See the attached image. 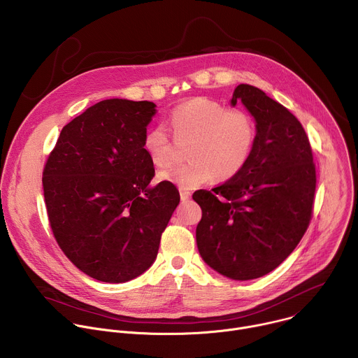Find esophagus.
I'll return each instance as SVG.
<instances>
[{"instance_id":"obj_1","label":"esophagus","mask_w":358,"mask_h":358,"mask_svg":"<svg viewBox=\"0 0 358 358\" xmlns=\"http://www.w3.org/2000/svg\"><path fill=\"white\" fill-rule=\"evenodd\" d=\"M180 196H181V201H188L191 198V192L188 189L180 188Z\"/></svg>"}]
</instances>
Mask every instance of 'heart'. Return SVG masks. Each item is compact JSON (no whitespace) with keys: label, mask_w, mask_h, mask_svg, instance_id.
Instances as JSON below:
<instances>
[{"label":"heart","mask_w":358,"mask_h":358,"mask_svg":"<svg viewBox=\"0 0 358 358\" xmlns=\"http://www.w3.org/2000/svg\"><path fill=\"white\" fill-rule=\"evenodd\" d=\"M170 127L176 141H189V162L162 170L159 178L182 189H194L213 177L225 181L238 176L249 163L258 138L257 122L248 112L228 110L208 97H195L176 108ZM143 150L155 166H167L173 152L167 130L163 126L148 129Z\"/></svg>","instance_id":"1"}]
</instances>
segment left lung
<instances>
[{
  "label": "left lung",
  "mask_w": 358,
  "mask_h": 358,
  "mask_svg": "<svg viewBox=\"0 0 358 358\" xmlns=\"http://www.w3.org/2000/svg\"><path fill=\"white\" fill-rule=\"evenodd\" d=\"M257 122L258 138L246 167L192 198L202 210L196 246L210 268L234 280L276 269L309 227L316 191L312 147L300 122L264 90L236 86V101Z\"/></svg>",
  "instance_id": "1"
}]
</instances>
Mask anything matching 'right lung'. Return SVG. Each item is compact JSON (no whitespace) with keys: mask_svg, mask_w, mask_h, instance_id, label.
I'll list each match as a JSON object with an SVG mask.
<instances>
[{"mask_svg":"<svg viewBox=\"0 0 358 358\" xmlns=\"http://www.w3.org/2000/svg\"><path fill=\"white\" fill-rule=\"evenodd\" d=\"M152 101L106 99L61 131L42 185L54 236L87 276L123 283L157 258L162 234L180 202L174 184L151 185L143 150Z\"/></svg>","mask_w":358,"mask_h":358,"instance_id":"obj_1","label":"right lung"}]
</instances>
